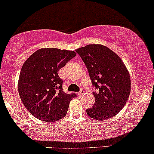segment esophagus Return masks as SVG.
Masks as SVG:
<instances>
[{
    "instance_id": "esophagus-1",
    "label": "esophagus",
    "mask_w": 154,
    "mask_h": 154,
    "mask_svg": "<svg viewBox=\"0 0 154 154\" xmlns=\"http://www.w3.org/2000/svg\"><path fill=\"white\" fill-rule=\"evenodd\" d=\"M84 92H85V91H84V89H82L80 90V91H79V92L78 93V95H79V96H82V95H83V94H84Z\"/></svg>"
}]
</instances>
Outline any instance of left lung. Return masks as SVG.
Returning <instances> with one entry per match:
<instances>
[{
  "label": "left lung",
  "mask_w": 154,
  "mask_h": 154,
  "mask_svg": "<svg viewBox=\"0 0 154 154\" xmlns=\"http://www.w3.org/2000/svg\"><path fill=\"white\" fill-rule=\"evenodd\" d=\"M89 72L95 102L86 113L96 120L114 116L127 103L131 89L129 73L122 59L109 48L89 44L75 50Z\"/></svg>",
  "instance_id": "8db88e82"
}]
</instances>
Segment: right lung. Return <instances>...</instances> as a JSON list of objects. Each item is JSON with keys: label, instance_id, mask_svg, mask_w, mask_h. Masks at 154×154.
Instances as JSON below:
<instances>
[{"label": "right lung", "instance_id": "1", "mask_svg": "<svg viewBox=\"0 0 154 154\" xmlns=\"http://www.w3.org/2000/svg\"><path fill=\"white\" fill-rule=\"evenodd\" d=\"M75 55L73 51L45 48L35 51L23 64L19 94L26 109L35 118L54 122L66 115L76 94L64 92L63 81L57 72Z\"/></svg>", "mask_w": 154, "mask_h": 154}]
</instances>
